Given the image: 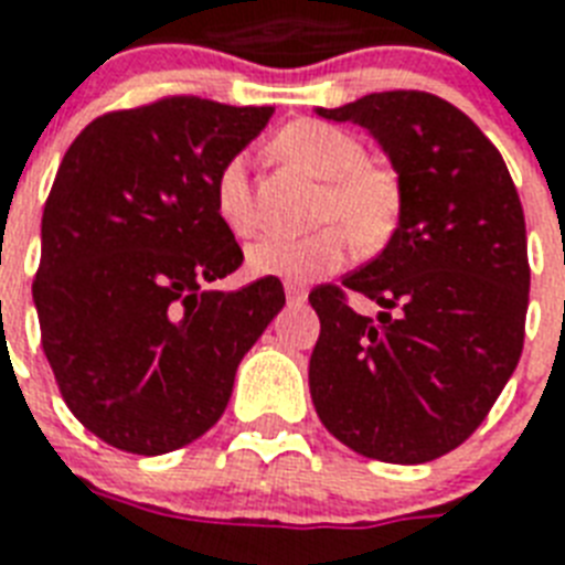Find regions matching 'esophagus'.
Wrapping results in <instances>:
<instances>
[{"instance_id":"34e87169","label":"esophagus","mask_w":565,"mask_h":565,"mask_svg":"<svg viewBox=\"0 0 565 565\" xmlns=\"http://www.w3.org/2000/svg\"><path fill=\"white\" fill-rule=\"evenodd\" d=\"M284 296H287V301H290V305H305V299H308V290H305V287H296V284H284Z\"/></svg>"}]
</instances>
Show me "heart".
Wrapping results in <instances>:
<instances>
[{"mask_svg":"<svg viewBox=\"0 0 565 565\" xmlns=\"http://www.w3.org/2000/svg\"><path fill=\"white\" fill-rule=\"evenodd\" d=\"M273 149L292 167L326 181L317 207V222H326V228L308 237H260L246 252L248 273L308 284L337 273L354 246L377 252L393 239L402 220L398 179L366 161V149L352 131L319 119H299L278 131ZM216 213L237 237L255 231L257 220L243 158H231L220 170Z\"/></svg>","mask_w":565,"mask_h":565,"instance_id":"obj_1","label":"heart"}]
</instances>
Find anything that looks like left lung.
I'll return each mask as SVG.
<instances>
[{"instance_id":"8db88e82","label":"left lung","mask_w":565,"mask_h":565,"mask_svg":"<svg viewBox=\"0 0 565 565\" xmlns=\"http://www.w3.org/2000/svg\"><path fill=\"white\" fill-rule=\"evenodd\" d=\"M317 114L370 131L398 175L402 220L343 287L310 292V398L358 455L428 463L472 437L516 370L531 287L522 202L499 149L439 96L370 93ZM345 289L379 317L354 315Z\"/></svg>"}]
</instances>
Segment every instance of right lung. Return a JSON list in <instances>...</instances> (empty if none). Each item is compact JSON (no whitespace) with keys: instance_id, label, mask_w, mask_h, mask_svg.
<instances>
[{"instance_id":"obj_1","label":"right lung","mask_w":565,"mask_h":565,"mask_svg":"<svg viewBox=\"0 0 565 565\" xmlns=\"http://www.w3.org/2000/svg\"><path fill=\"white\" fill-rule=\"evenodd\" d=\"M269 117L172 96L93 119L57 167L31 296L66 407L108 446L154 457L211 430L284 308L278 278L207 290L243 264L216 179Z\"/></svg>"}]
</instances>
